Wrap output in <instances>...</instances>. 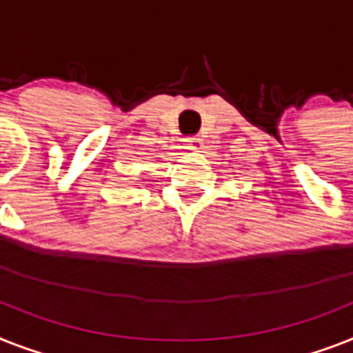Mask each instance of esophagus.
Masks as SVG:
<instances>
[{
	"instance_id": "obj_1",
	"label": "esophagus",
	"mask_w": 353,
	"mask_h": 353,
	"mask_svg": "<svg viewBox=\"0 0 353 353\" xmlns=\"http://www.w3.org/2000/svg\"><path fill=\"white\" fill-rule=\"evenodd\" d=\"M185 141L188 145V148H192V150H199L203 147V139L199 136H188Z\"/></svg>"
}]
</instances>
